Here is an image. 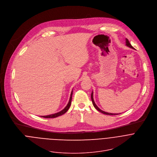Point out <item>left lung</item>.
<instances>
[{
    "label": "left lung",
    "instance_id": "1",
    "mask_svg": "<svg viewBox=\"0 0 157 157\" xmlns=\"http://www.w3.org/2000/svg\"><path fill=\"white\" fill-rule=\"evenodd\" d=\"M126 45L127 46H128V47H130V48H132V49H133L134 48L131 45V44H130V43L129 42V41H128V40L127 39V38H126ZM91 99H92V103H93V105H94V106L95 108V109H97L98 111H100V113H103V114H106V115H117V114H113V113H106V112H105V111H102V110H101L97 105H96V104L95 103V102H94V98H93V92L92 93V94H91Z\"/></svg>",
    "mask_w": 157,
    "mask_h": 157
}]
</instances>
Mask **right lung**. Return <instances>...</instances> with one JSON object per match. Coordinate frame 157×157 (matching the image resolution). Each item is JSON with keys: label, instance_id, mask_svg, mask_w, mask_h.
<instances>
[{"label": "right lung", "instance_id": "obj_1", "mask_svg": "<svg viewBox=\"0 0 157 157\" xmlns=\"http://www.w3.org/2000/svg\"><path fill=\"white\" fill-rule=\"evenodd\" d=\"M72 95H73V90H72L71 92V95H70V98L68 103L67 104V106H66L63 110H62L61 111H60V112H59V113H56V114H51V115H48V116H41V117H44V118H55V117H58V116H60L63 115V114H65V113L68 110V109H69L70 107L71 103V99H72Z\"/></svg>", "mask_w": 157, "mask_h": 157}]
</instances>
